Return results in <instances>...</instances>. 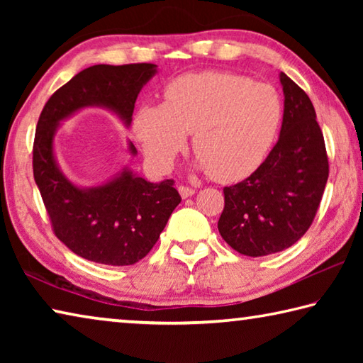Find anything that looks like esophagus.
I'll list each match as a JSON object with an SVG mask.
<instances>
[{
  "instance_id": "1",
  "label": "esophagus",
  "mask_w": 363,
  "mask_h": 363,
  "mask_svg": "<svg viewBox=\"0 0 363 363\" xmlns=\"http://www.w3.org/2000/svg\"><path fill=\"white\" fill-rule=\"evenodd\" d=\"M177 190H179L182 199H187V196H192L195 194V189L187 187V186H179L177 187Z\"/></svg>"
}]
</instances>
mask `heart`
<instances>
[{"label": "heart", "instance_id": "obj_1", "mask_svg": "<svg viewBox=\"0 0 363 363\" xmlns=\"http://www.w3.org/2000/svg\"><path fill=\"white\" fill-rule=\"evenodd\" d=\"M284 120L272 84L227 72L190 73L164 89V102L145 106L134 133L158 169L171 168L192 134L199 167L219 182L242 181L266 162Z\"/></svg>", "mask_w": 363, "mask_h": 363}]
</instances>
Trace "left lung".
Returning a JSON list of instances; mask_svg holds the SVG:
<instances>
[{
    "label": "left lung",
    "mask_w": 363,
    "mask_h": 363,
    "mask_svg": "<svg viewBox=\"0 0 363 363\" xmlns=\"http://www.w3.org/2000/svg\"><path fill=\"white\" fill-rule=\"evenodd\" d=\"M285 108L277 144L259 168L224 187L220 237L240 255L259 257L290 248L309 229L328 179V157L315 108L280 73Z\"/></svg>",
    "instance_id": "left-lung-1"
}]
</instances>
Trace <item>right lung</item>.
Masks as SVG:
<instances>
[{
    "label": "right lung",
    "instance_id": "obj_1",
    "mask_svg": "<svg viewBox=\"0 0 363 363\" xmlns=\"http://www.w3.org/2000/svg\"><path fill=\"white\" fill-rule=\"evenodd\" d=\"M157 73L153 64L93 65L59 88L40 115L33 143V177L56 237L73 253L107 266H131L149 255L171 213L181 203L174 181L153 184L131 171L99 187L79 189L54 158L60 121L101 106L130 125L139 91ZM136 155V147L130 143Z\"/></svg>",
    "mask_w": 363,
    "mask_h": 363
}]
</instances>
